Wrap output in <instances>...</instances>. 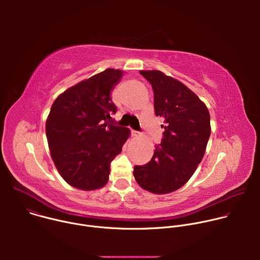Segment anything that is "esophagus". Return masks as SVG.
<instances>
[{
    "mask_svg": "<svg viewBox=\"0 0 260 260\" xmlns=\"http://www.w3.org/2000/svg\"><path fill=\"white\" fill-rule=\"evenodd\" d=\"M139 135H140L139 132H137V131H132V136H133V137H138Z\"/></svg>",
    "mask_w": 260,
    "mask_h": 260,
    "instance_id": "esophagus-1",
    "label": "esophagus"
}]
</instances>
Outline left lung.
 <instances>
[{"mask_svg": "<svg viewBox=\"0 0 260 260\" xmlns=\"http://www.w3.org/2000/svg\"><path fill=\"white\" fill-rule=\"evenodd\" d=\"M152 86L155 115L165 119L164 138L151 160L135 166L140 186L155 194L173 192L186 183L202 161L211 135L207 106L186 85L157 70L140 71Z\"/></svg>", "mask_w": 260, "mask_h": 260, "instance_id": "left-lung-1", "label": "left lung"}]
</instances>
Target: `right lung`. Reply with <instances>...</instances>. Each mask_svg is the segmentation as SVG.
Listing matches in <instances>:
<instances>
[{
	"mask_svg": "<svg viewBox=\"0 0 260 260\" xmlns=\"http://www.w3.org/2000/svg\"><path fill=\"white\" fill-rule=\"evenodd\" d=\"M123 71L107 69L60 93L46 119L51 158L71 186L90 191L104 187L110 165L131 136L127 127L110 124L116 107L111 90Z\"/></svg>",
	"mask_w": 260,
	"mask_h": 260,
	"instance_id": "1",
	"label": "right lung"
}]
</instances>
